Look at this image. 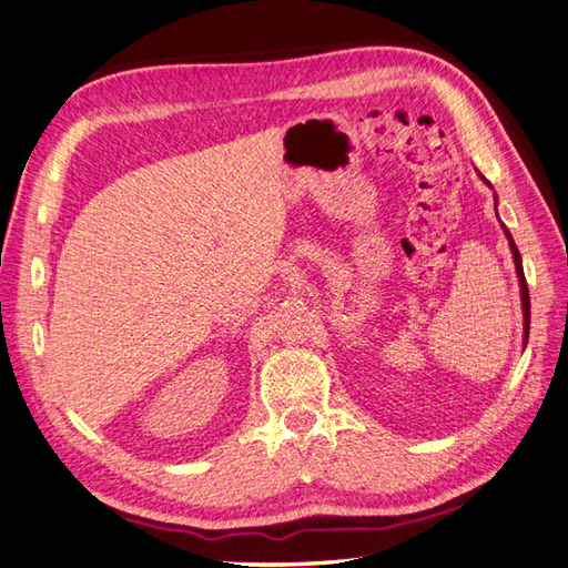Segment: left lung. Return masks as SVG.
Listing matches in <instances>:
<instances>
[{
    "label": "left lung",
    "instance_id": "1",
    "mask_svg": "<svg viewBox=\"0 0 568 568\" xmlns=\"http://www.w3.org/2000/svg\"><path fill=\"white\" fill-rule=\"evenodd\" d=\"M486 180V178H484ZM488 183V180H486ZM490 185V183H488ZM505 234H508V241H510V251H513V258H515V271H517V277H520V293H523V315H525V344H527V336H529V291H527V281H525V271H523V258H520V251H517L515 241L510 236L508 229H505Z\"/></svg>",
    "mask_w": 568,
    "mask_h": 568
}]
</instances>
